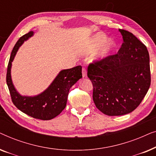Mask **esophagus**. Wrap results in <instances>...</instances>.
<instances>
[{
  "instance_id": "34e87169",
  "label": "esophagus",
  "mask_w": 156,
  "mask_h": 156,
  "mask_svg": "<svg viewBox=\"0 0 156 156\" xmlns=\"http://www.w3.org/2000/svg\"><path fill=\"white\" fill-rule=\"evenodd\" d=\"M87 69H85L84 67H83L82 68V76H87Z\"/></svg>"
}]
</instances>
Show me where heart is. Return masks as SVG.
<instances>
[{"instance_id":"1","label":"heart","mask_w":156,"mask_h":156,"mask_svg":"<svg viewBox=\"0 0 156 156\" xmlns=\"http://www.w3.org/2000/svg\"><path fill=\"white\" fill-rule=\"evenodd\" d=\"M106 40V36L104 35V34L103 33L97 34V35L95 36L94 39L93 40V43L91 45L90 48H89V51L92 52V51L96 50L98 47L101 45ZM115 48H116V42H115L114 40H107V41H106L103 45H102L101 49H100L99 52V56L101 57L107 56V55L109 54V53L112 52Z\"/></svg>"}]
</instances>
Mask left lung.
Instances as JSON below:
<instances>
[{"label":"left lung","mask_w":156,"mask_h":156,"mask_svg":"<svg viewBox=\"0 0 156 156\" xmlns=\"http://www.w3.org/2000/svg\"><path fill=\"white\" fill-rule=\"evenodd\" d=\"M123 43L118 52L89 63L87 76L93 84V100L108 116L136 109L151 85L150 58L145 44L133 33L119 29Z\"/></svg>","instance_id":"8db88e82"}]
</instances>
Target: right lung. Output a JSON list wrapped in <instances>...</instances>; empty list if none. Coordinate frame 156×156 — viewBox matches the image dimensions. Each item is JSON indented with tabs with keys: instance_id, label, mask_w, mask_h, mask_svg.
<instances>
[{
	"instance_id": "1",
	"label": "right lung",
	"mask_w": 156,
	"mask_h": 156,
	"mask_svg": "<svg viewBox=\"0 0 156 156\" xmlns=\"http://www.w3.org/2000/svg\"><path fill=\"white\" fill-rule=\"evenodd\" d=\"M33 34V31L25 34L20 37L15 44L8 62L6 82L12 103L19 110L33 118L50 120L58 116L65 108L70 88L82 77V66L61 71L48 89L41 94L34 97L20 96L15 89L12 83L10 76L11 62L19 47Z\"/></svg>"
}]
</instances>
